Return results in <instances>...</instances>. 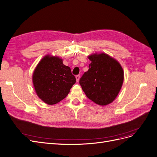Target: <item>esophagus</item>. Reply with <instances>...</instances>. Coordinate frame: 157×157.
<instances>
[{
  "instance_id": "1",
  "label": "esophagus",
  "mask_w": 157,
  "mask_h": 157,
  "mask_svg": "<svg viewBox=\"0 0 157 157\" xmlns=\"http://www.w3.org/2000/svg\"><path fill=\"white\" fill-rule=\"evenodd\" d=\"M76 80H77V82H78V80H79V79H80V75H76Z\"/></svg>"
}]
</instances>
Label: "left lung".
I'll return each mask as SVG.
<instances>
[{
  "label": "left lung",
  "instance_id": "8db88e82",
  "mask_svg": "<svg viewBox=\"0 0 157 157\" xmlns=\"http://www.w3.org/2000/svg\"><path fill=\"white\" fill-rule=\"evenodd\" d=\"M89 69L79 80L88 99L99 105H109L116 99L123 82V71L116 60L102 53L88 57Z\"/></svg>",
  "mask_w": 157,
  "mask_h": 157
}]
</instances>
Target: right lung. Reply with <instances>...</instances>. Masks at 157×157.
I'll return each instance as SVG.
<instances>
[{"label":"right lung","instance_id":"right-lung-1","mask_svg":"<svg viewBox=\"0 0 157 157\" xmlns=\"http://www.w3.org/2000/svg\"><path fill=\"white\" fill-rule=\"evenodd\" d=\"M33 84L37 95L48 105L58 103L68 95L76 78L69 67L58 57L45 56L33 74Z\"/></svg>","mask_w":157,"mask_h":157}]
</instances>
